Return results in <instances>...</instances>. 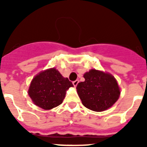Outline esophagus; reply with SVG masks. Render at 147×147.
I'll return each instance as SVG.
<instances>
[{
	"label": "esophagus",
	"mask_w": 147,
	"mask_h": 147,
	"mask_svg": "<svg viewBox=\"0 0 147 147\" xmlns=\"http://www.w3.org/2000/svg\"><path fill=\"white\" fill-rule=\"evenodd\" d=\"M78 83H79V80H75L74 82H73V85L74 87H76L78 85Z\"/></svg>",
	"instance_id": "obj_1"
}]
</instances>
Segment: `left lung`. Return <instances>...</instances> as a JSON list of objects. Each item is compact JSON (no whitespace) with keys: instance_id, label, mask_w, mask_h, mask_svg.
Returning a JSON list of instances; mask_svg holds the SVG:
<instances>
[{"instance_id":"left-lung-1","label":"left lung","mask_w":147,"mask_h":147,"mask_svg":"<svg viewBox=\"0 0 147 147\" xmlns=\"http://www.w3.org/2000/svg\"><path fill=\"white\" fill-rule=\"evenodd\" d=\"M85 82L76 86L77 93L85 107L102 112L111 107L120 96L119 85L113 75L108 73L90 70L84 74Z\"/></svg>"}]
</instances>
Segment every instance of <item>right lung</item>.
Returning a JSON list of instances; mask_svg holds the SVG:
<instances>
[{"mask_svg":"<svg viewBox=\"0 0 147 147\" xmlns=\"http://www.w3.org/2000/svg\"><path fill=\"white\" fill-rule=\"evenodd\" d=\"M72 82L53 67L40 72L30 84L28 93L34 105L44 110H51L62 103L66 91Z\"/></svg>","mask_w":147,"mask_h":147,"instance_id":"right-lung-1","label":"right lung"}]
</instances>
